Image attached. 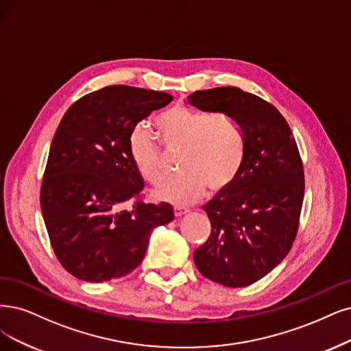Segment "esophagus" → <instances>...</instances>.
<instances>
[{
	"instance_id": "1",
	"label": "esophagus",
	"mask_w": 351,
	"mask_h": 351,
	"mask_svg": "<svg viewBox=\"0 0 351 351\" xmlns=\"http://www.w3.org/2000/svg\"><path fill=\"white\" fill-rule=\"evenodd\" d=\"M173 213H175V217H180V215H184V214L189 213V210L185 208V206L175 205V206H173Z\"/></svg>"
}]
</instances>
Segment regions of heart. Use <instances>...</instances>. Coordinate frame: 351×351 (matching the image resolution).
<instances>
[{"instance_id":"heart-1","label":"heart","mask_w":351,"mask_h":351,"mask_svg":"<svg viewBox=\"0 0 351 351\" xmlns=\"http://www.w3.org/2000/svg\"><path fill=\"white\" fill-rule=\"evenodd\" d=\"M158 134L167 152L180 150L182 172L165 179L154 197L178 204L197 201L206 186L221 192L237 179L245 158V143L230 117L178 106L159 117ZM130 156L140 175L156 184L166 171V152L147 130L137 127L128 140Z\"/></svg>"}]
</instances>
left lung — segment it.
I'll return each instance as SVG.
<instances>
[{
	"label": "left lung",
	"instance_id": "left-lung-1",
	"mask_svg": "<svg viewBox=\"0 0 351 351\" xmlns=\"http://www.w3.org/2000/svg\"><path fill=\"white\" fill-rule=\"evenodd\" d=\"M188 102L230 117L245 143L237 179L202 206L211 234L193 262L213 282L249 287L275 269L295 241L305 191L301 154L288 121L261 97L219 86L195 90Z\"/></svg>",
	"mask_w": 351,
	"mask_h": 351
}]
</instances>
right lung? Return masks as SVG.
Here are the masks:
<instances>
[{"mask_svg": "<svg viewBox=\"0 0 351 351\" xmlns=\"http://www.w3.org/2000/svg\"><path fill=\"white\" fill-rule=\"evenodd\" d=\"M173 99L162 90L111 85L75 101L51 140L40 206L59 263L86 282L119 279L146 254L152 230L173 219L171 205L143 201L130 156L137 123ZM125 202L132 209L123 210Z\"/></svg>", "mask_w": 351, "mask_h": 351, "instance_id": "1", "label": "right lung"}]
</instances>
